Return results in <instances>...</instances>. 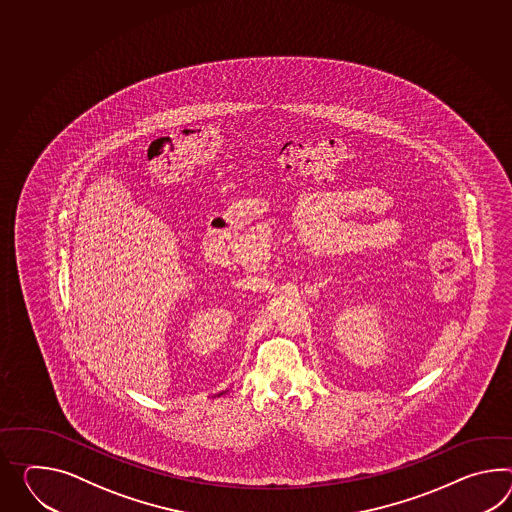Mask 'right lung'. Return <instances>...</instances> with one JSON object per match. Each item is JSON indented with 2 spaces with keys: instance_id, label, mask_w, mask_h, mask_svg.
I'll return each instance as SVG.
<instances>
[{
  "instance_id": "right-lung-1",
  "label": "right lung",
  "mask_w": 512,
  "mask_h": 512,
  "mask_svg": "<svg viewBox=\"0 0 512 512\" xmlns=\"http://www.w3.org/2000/svg\"><path fill=\"white\" fill-rule=\"evenodd\" d=\"M222 394H224V392H220V394H218V396H222Z\"/></svg>"
}]
</instances>
